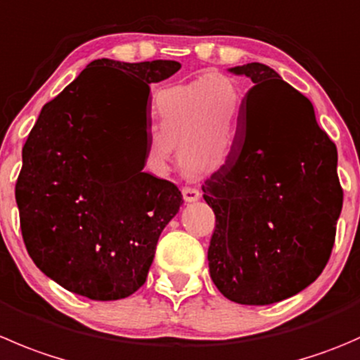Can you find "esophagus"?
<instances>
[{
    "instance_id": "esophagus-1",
    "label": "esophagus",
    "mask_w": 360,
    "mask_h": 360,
    "mask_svg": "<svg viewBox=\"0 0 360 360\" xmlns=\"http://www.w3.org/2000/svg\"><path fill=\"white\" fill-rule=\"evenodd\" d=\"M183 197L186 202H195L200 198V191L193 186H184L183 188Z\"/></svg>"
}]
</instances>
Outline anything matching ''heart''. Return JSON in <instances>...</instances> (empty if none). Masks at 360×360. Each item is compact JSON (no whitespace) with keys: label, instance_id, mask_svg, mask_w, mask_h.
Listing matches in <instances>:
<instances>
[{"label":"heart","instance_id":"1","mask_svg":"<svg viewBox=\"0 0 360 360\" xmlns=\"http://www.w3.org/2000/svg\"><path fill=\"white\" fill-rule=\"evenodd\" d=\"M243 103L236 80L219 72L160 89L153 102L156 134L148 144L149 165L165 169L177 146L186 170H218L236 146Z\"/></svg>","mask_w":360,"mask_h":360}]
</instances>
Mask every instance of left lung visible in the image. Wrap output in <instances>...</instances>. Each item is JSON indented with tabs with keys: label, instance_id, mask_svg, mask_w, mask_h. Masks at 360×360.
I'll list each match as a JSON object with an SVG mask.
<instances>
[{
	"label": "left lung",
	"instance_id": "obj_1",
	"mask_svg": "<svg viewBox=\"0 0 360 360\" xmlns=\"http://www.w3.org/2000/svg\"><path fill=\"white\" fill-rule=\"evenodd\" d=\"M253 80L232 155L202 186L216 226L209 273L237 304L292 297L322 274L343 205L336 144L304 95L262 63L230 68Z\"/></svg>",
	"mask_w": 360,
	"mask_h": 360
}]
</instances>
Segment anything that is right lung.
<instances>
[{
  "instance_id": "right-lung-1",
  "label": "right lung",
  "mask_w": 360,
  "mask_h": 360,
  "mask_svg": "<svg viewBox=\"0 0 360 360\" xmlns=\"http://www.w3.org/2000/svg\"><path fill=\"white\" fill-rule=\"evenodd\" d=\"M181 65L96 59L45 103L15 183L24 244L45 276L93 301L146 283L156 243L183 195L142 172L149 84Z\"/></svg>"
}]
</instances>
